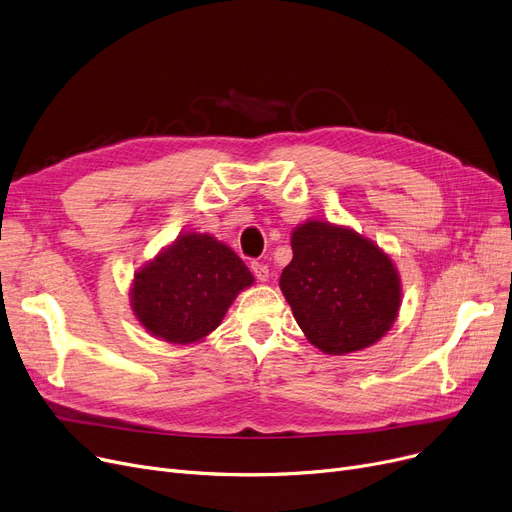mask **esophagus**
Listing matches in <instances>:
<instances>
[{"label": "esophagus", "mask_w": 512, "mask_h": 512, "mask_svg": "<svg viewBox=\"0 0 512 512\" xmlns=\"http://www.w3.org/2000/svg\"><path fill=\"white\" fill-rule=\"evenodd\" d=\"M251 270H253L255 278H257L259 282H268V278H270L268 265H265V263H259V261H253V263H251Z\"/></svg>", "instance_id": "1"}]
</instances>
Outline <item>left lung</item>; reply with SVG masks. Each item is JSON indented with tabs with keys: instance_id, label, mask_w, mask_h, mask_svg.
I'll return each mask as SVG.
<instances>
[{
	"instance_id": "left-lung-1",
	"label": "left lung",
	"mask_w": 512,
	"mask_h": 512,
	"mask_svg": "<svg viewBox=\"0 0 512 512\" xmlns=\"http://www.w3.org/2000/svg\"><path fill=\"white\" fill-rule=\"evenodd\" d=\"M280 288L309 343L345 355L379 341L397 318L399 276L374 242L324 221L293 232Z\"/></svg>"
}]
</instances>
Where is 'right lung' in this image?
Here are the masks:
<instances>
[{
  "mask_svg": "<svg viewBox=\"0 0 512 512\" xmlns=\"http://www.w3.org/2000/svg\"><path fill=\"white\" fill-rule=\"evenodd\" d=\"M251 284L249 268L230 247L190 232L136 274L131 307L150 335L186 345L215 330Z\"/></svg>",
  "mask_w": 512,
  "mask_h": 512,
  "instance_id": "1",
  "label": "right lung"
}]
</instances>
